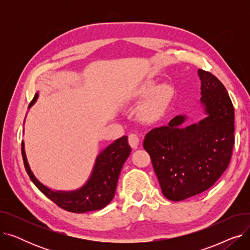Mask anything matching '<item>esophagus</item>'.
Masks as SVG:
<instances>
[{
    "mask_svg": "<svg viewBox=\"0 0 250 250\" xmlns=\"http://www.w3.org/2000/svg\"><path fill=\"white\" fill-rule=\"evenodd\" d=\"M139 142H140V139H139L138 135H136L134 133H130L128 135V144L130 145V147L136 149L139 146Z\"/></svg>",
    "mask_w": 250,
    "mask_h": 250,
    "instance_id": "1",
    "label": "esophagus"
}]
</instances>
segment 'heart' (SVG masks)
I'll list each match as a JSON object with an SVG mask.
<instances>
[{"label":"heart","mask_w":250,"mask_h":250,"mask_svg":"<svg viewBox=\"0 0 250 250\" xmlns=\"http://www.w3.org/2000/svg\"><path fill=\"white\" fill-rule=\"evenodd\" d=\"M152 89L153 90V91ZM151 90L152 92H151L145 106V114L149 118H155L161 115L167 108L169 103L171 102L174 95V90L172 86L168 84H161L154 88L153 82H146L138 89L137 95L140 97H144L148 95Z\"/></svg>","instance_id":"1"}]
</instances>
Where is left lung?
Returning <instances> with one entry per match:
<instances>
[{"mask_svg":"<svg viewBox=\"0 0 250 250\" xmlns=\"http://www.w3.org/2000/svg\"><path fill=\"white\" fill-rule=\"evenodd\" d=\"M201 102L208 114L185 126V115L153 128L143 146L166 199L179 202L208 189L227 169L234 146V107L226 88L212 73L199 70Z\"/></svg>","mask_w":250,"mask_h":250,"instance_id":"left-lung-1","label":"left lung"}]
</instances>
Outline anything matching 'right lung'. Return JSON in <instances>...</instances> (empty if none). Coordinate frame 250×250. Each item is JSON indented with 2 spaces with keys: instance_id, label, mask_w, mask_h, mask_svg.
<instances>
[{
  "instance_id": "add662e5",
  "label": "right lung",
  "mask_w": 250,
  "mask_h": 250,
  "mask_svg": "<svg viewBox=\"0 0 250 250\" xmlns=\"http://www.w3.org/2000/svg\"><path fill=\"white\" fill-rule=\"evenodd\" d=\"M37 97L36 93L28 108L34 104ZM130 151L132 148L128 145L126 136L117 139L97 156L93 171L83 188L75 191H55L43 186L34 176L26 159L23 141L21 144L24 167L36 188L57 206L72 213L96 211L112 201L118 176Z\"/></svg>"
}]
</instances>
